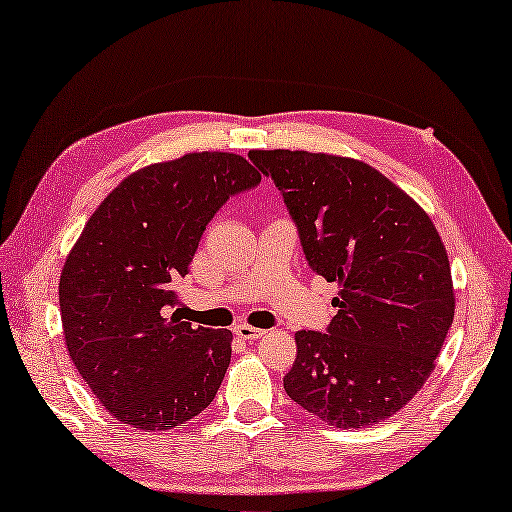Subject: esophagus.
<instances>
[{"instance_id": "34e87169", "label": "esophagus", "mask_w": 512, "mask_h": 512, "mask_svg": "<svg viewBox=\"0 0 512 512\" xmlns=\"http://www.w3.org/2000/svg\"><path fill=\"white\" fill-rule=\"evenodd\" d=\"M233 333H236L240 340H247V342H254L265 335V331L254 329V326H249V324H238L236 329H233Z\"/></svg>"}]
</instances>
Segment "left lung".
<instances>
[{"label":"left lung","mask_w":512,"mask_h":512,"mask_svg":"<svg viewBox=\"0 0 512 512\" xmlns=\"http://www.w3.org/2000/svg\"><path fill=\"white\" fill-rule=\"evenodd\" d=\"M249 161L283 195L311 270L340 283L326 333H295L283 388L335 429L388 420L429 379L454 322L449 258L431 217L354 158L254 149Z\"/></svg>","instance_id":"8db88e82"}]
</instances>
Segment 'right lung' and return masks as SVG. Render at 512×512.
I'll use <instances>...</instances> for the list:
<instances>
[{
  "instance_id": "1",
  "label": "right lung",
  "mask_w": 512,
  "mask_h": 512,
  "mask_svg": "<svg viewBox=\"0 0 512 512\" xmlns=\"http://www.w3.org/2000/svg\"><path fill=\"white\" fill-rule=\"evenodd\" d=\"M261 174L238 154L201 152L133 172L70 251L58 283L65 345L108 413L142 431L186 424L215 399L231 331L170 315L208 222Z\"/></svg>"
}]
</instances>
